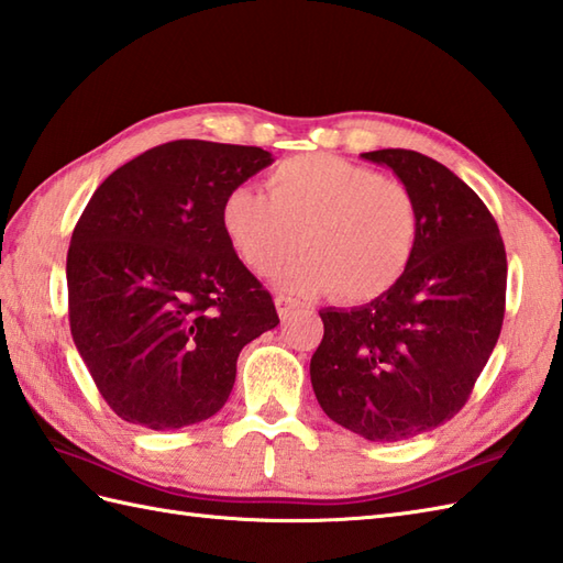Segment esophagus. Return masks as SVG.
<instances>
[{
	"label": "esophagus",
	"instance_id": "esophagus-1",
	"mask_svg": "<svg viewBox=\"0 0 563 563\" xmlns=\"http://www.w3.org/2000/svg\"><path fill=\"white\" fill-rule=\"evenodd\" d=\"M274 306H277V313H279V318H282V320H286V318H289V316L294 313V308H296L298 303L294 301V298L277 296V298H274Z\"/></svg>",
	"mask_w": 563,
	"mask_h": 563
}]
</instances>
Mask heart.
<instances>
[{
	"label": "heart",
	"instance_id": "b5f03b06",
	"mask_svg": "<svg viewBox=\"0 0 563 563\" xmlns=\"http://www.w3.org/2000/svg\"><path fill=\"white\" fill-rule=\"evenodd\" d=\"M265 190L239 185L219 207L223 239L257 277L301 245L306 255L277 277L286 294L368 303L402 282L421 229L405 183L342 156L301 154L274 166Z\"/></svg>",
	"mask_w": 563,
	"mask_h": 563
}]
</instances>
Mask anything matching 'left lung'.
I'll return each mask as SVG.
<instances>
[{"label": "left lung", "instance_id": "1", "mask_svg": "<svg viewBox=\"0 0 563 563\" xmlns=\"http://www.w3.org/2000/svg\"><path fill=\"white\" fill-rule=\"evenodd\" d=\"M361 158L387 166L419 205V245L393 291L324 308L310 383L324 415L373 443L441 427L467 402L504 324L506 247L477 192L409 148Z\"/></svg>", "mask_w": 563, "mask_h": 563}]
</instances>
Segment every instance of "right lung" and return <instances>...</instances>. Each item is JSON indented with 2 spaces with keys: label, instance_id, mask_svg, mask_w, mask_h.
Returning <instances> with one entry per match:
<instances>
[{
  "label": "right lung",
  "instance_id": "obj_1",
  "mask_svg": "<svg viewBox=\"0 0 563 563\" xmlns=\"http://www.w3.org/2000/svg\"><path fill=\"white\" fill-rule=\"evenodd\" d=\"M272 161L260 146L168 142L86 205L67 253L69 324L120 419L176 431L214 417L241 349L279 324L219 227L223 195Z\"/></svg>",
  "mask_w": 563,
  "mask_h": 563
}]
</instances>
